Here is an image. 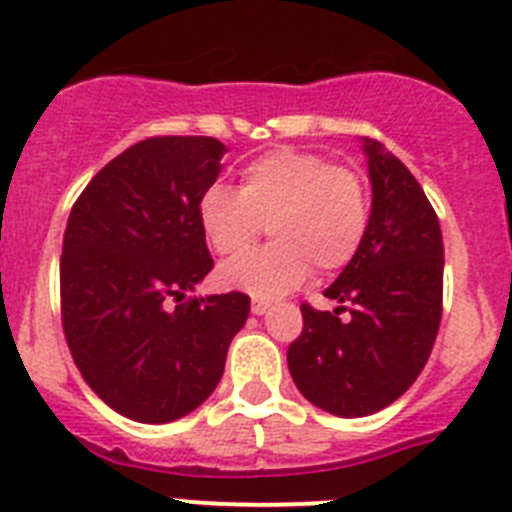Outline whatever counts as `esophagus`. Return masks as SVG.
Wrapping results in <instances>:
<instances>
[{
    "instance_id": "34e87169",
    "label": "esophagus",
    "mask_w": 512,
    "mask_h": 512,
    "mask_svg": "<svg viewBox=\"0 0 512 512\" xmlns=\"http://www.w3.org/2000/svg\"><path fill=\"white\" fill-rule=\"evenodd\" d=\"M267 308H270V303L262 301V298H255V301H252V313H255V316H262V313H267Z\"/></svg>"
}]
</instances>
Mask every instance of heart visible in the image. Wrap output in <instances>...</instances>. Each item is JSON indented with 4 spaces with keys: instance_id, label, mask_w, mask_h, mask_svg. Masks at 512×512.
Wrapping results in <instances>:
<instances>
[{
    "instance_id": "obj_1",
    "label": "heart",
    "mask_w": 512,
    "mask_h": 512,
    "mask_svg": "<svg viewBox=\"0 0 512 512\" xmlns=\"http://www.w3.org/2000/svg\"><path fill=\"white\" fill-rule=\"evenodd\" d=\"M199 219L219 255L245 252L265 227L273 234L275 242L219 270L224 288L265 301L303 285L311 265L334 273L354 260L370 227V193L357 170L280 147L252 160L239 188H206Z\"/></svg>"
}]
</instances>
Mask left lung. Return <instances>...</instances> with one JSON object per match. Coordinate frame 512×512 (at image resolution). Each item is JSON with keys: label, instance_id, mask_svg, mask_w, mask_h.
Here are the masks:
<instances>
[{"label": "left lung", "instance_id": "8db88e82", "mask_svg": "<svg viewBox=\"0 0 512 512\" xmlns=\"http://www.w3.org/2000/svg\"><path fill=\"white\" fill-rule=\"evenodd\" d=\"M372 183L365 242L324 290L339 306L303 303L288 370L313 405L342 418L388 408L421 375L434 349L444 296L439 216L413 173L377 140L362 142ZM347 310L349 320H339Z\"/></svg>", "mask_w": 512, "mask_h": 512}]
</instances>
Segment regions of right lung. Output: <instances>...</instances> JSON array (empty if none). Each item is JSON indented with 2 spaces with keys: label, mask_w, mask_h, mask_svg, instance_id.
<instances>
[{
  "label": "right lung",
  "mask_w": 512,
  "mask_h": 512,
  "mask_svg": "<svg viewBox=\"0 0 512 512\" xmlns=\"http://www.w3.org/2000/svg\"><path fill=\"white\" fill-rule=\"evenodd\" d=\"M224 153L214 137L137 142L91 178L68 216L63 334L89 388L132 421L199 408L250 316L237 290L186 298L214 267L199 201Z\"/></svg>",
  "instance_id": "right-lung-1"
}]
</instances>
